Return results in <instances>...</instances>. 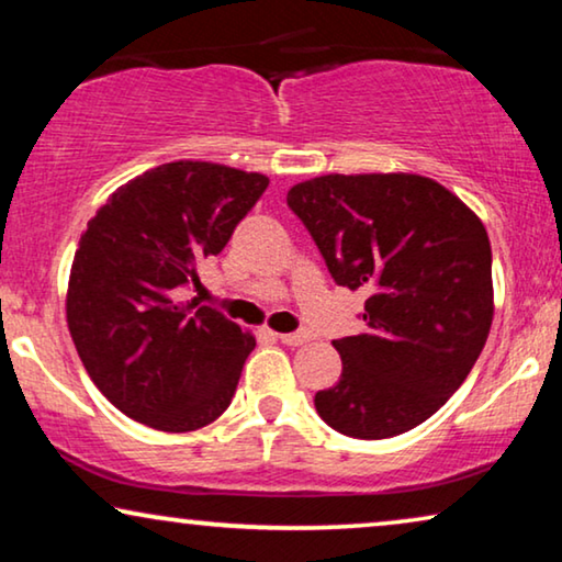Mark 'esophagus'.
<instances>
[{
	"label": "esophagus",
	"mask_w": 562,
	"mask_h": 562,
	"mask_svg": "<svg viewBox=\"0 0 562 562\" xmlns=\"http://www.w3.org/2000/svg\"><path fill=\"white\" fill-rule=\"evenodd\" d=\"M279 340H281L283 345H289V348H296V345L310 342L312 335H310V333H283V335H279Z\"/></svg>",
	"instance_id": "34e87169"
}]
</instances>
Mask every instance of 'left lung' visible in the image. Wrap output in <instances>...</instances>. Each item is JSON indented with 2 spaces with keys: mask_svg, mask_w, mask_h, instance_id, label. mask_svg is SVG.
Wrapping results in <instances>:
<instances>
[{
  "mask_svg": "<svg viewBox=\"0 0 562 562\" xmlns=\"http://www.w3.org/2000/svg\"><path fill=\"white\" fill-rule=\"evenodd\" d=\"M337 286L368 291L360 335L335 340L342 375L317 391L337 432L383 440L460 389L494 319L491 243L460 199L417 173H329L286 194Z\"/></svg>",
  "mask_w": 562,
  "mask_h": 562,
  "instance_id": "1",
  "label": "left lung"
}]
</instances>
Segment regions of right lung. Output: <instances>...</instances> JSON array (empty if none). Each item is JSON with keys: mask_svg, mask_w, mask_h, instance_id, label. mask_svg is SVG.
I'll list each match as a JSON object with an SVG mask.
<instances>
[{"mask_svg": "<svg viewBox=\"0 0 562 562\" xmlns=\"http://www.w3.org/2000/svg\"><path fill=\"white\" fill-rule=\"evenodd\" d=\"M263 173L206 160L150 168L89 220L68 279L66 319L97 389L160 432L210 425L233 402L256 337L176 291L220 256L263 191Z\"/></svg>", "mask_w": 562, "mask_h": 562, "instance_id": "add662e5", "label": "right lung"}]
</instances>
